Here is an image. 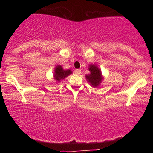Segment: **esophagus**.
Here are the masks:
<instances>
[{
  "mask_svg": "<svg viewBox=\"0 0 153 153\" xmlns=\"http://www.w3.org/2000/svg\"><path fill=\"white\" fill-rule=\"evenodd\" d=\"M75 73L76 75H80V73H81V71H80V69H75Z\"/></svg>",
  "mask_w": 153,
  "mask_h": 153,
  "instance_id": "esophagus-1",
  "label": "esophagus"
}]
</instances>
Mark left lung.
<instances>
[{"mask_svg":"<svg viewBox=\"0 0 153 153\" xmlns=\"http://www.w3.org/2000/svg\"><path fill=\"white\" fill-rule=\"evenodd\" d=\"M88 69L91 72V74L86 75V78L91 85L94 86H97L102 80L101 71L96 65H90Z\"/></svg>","mask_w":153,"mask_h":153,"instance_id":"left-lung-1","label":"left lung"}]
</instances>
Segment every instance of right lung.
Wrapping results in <instances>:
<instances>
[{
	"instance_id": "obj_1",
	"label": "right lung",
	"mask_w": 153,
	"mask_h": 153,
	"mask_svg": "<svg viewBox=\"0 0 153 153\" xmlns=\"http://www.w3.org/2000/svg\"><path fill=\"white\" fill-rule=\"evenodd\" d=\"M54 71H55L54 72V78H55V80H58V81L65 78L67 76H68L72 73L71 70H66V71L63 70L62 66L60 65L56 67Z\"/></svg>"
}]
</instances>
